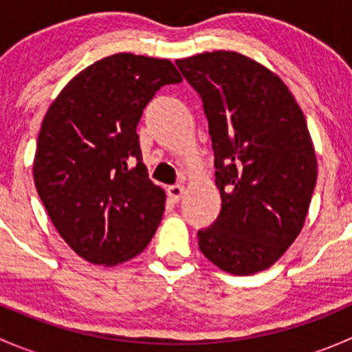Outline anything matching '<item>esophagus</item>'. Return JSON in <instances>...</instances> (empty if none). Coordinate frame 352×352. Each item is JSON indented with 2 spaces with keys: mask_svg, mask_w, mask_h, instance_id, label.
Instances as JSON below:
<instances>
[{
  "mask_svg": "<svg viewBox=\"0 0 352 352\" xmlns=\"http://www.w3.org/2000/svg\"><path fill=\"white\" fill-rule=\"evenodd\" d=\"M166 194H168L170 201L179 202L184 196V187L182 186H170L168 189H166Z\"/></svg>",
  "mask_w": 352,
  "mask_h": 352,
  "instance_id": "34e87169",
  "label": "esophagus"
}]
</instances>
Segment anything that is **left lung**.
I'll list each match as a JSON object with an SVG mask.
<instances>
[{"label": "left lung", "instance_id": "1", "mask_svg": "<svg viewBox=\"0 0 352 352\" xmlns=\"http://www.w3.org/2000/svg\"><path fill=\"white\" fill-rule=\"evenodd\" d=\"M175 65L202 100L221 194L216 221L197 232L199 248L230 274L264 271L300 235L317 184L303 112L278 74L239 52Z\"/></svg>", "mask_w": 352, "mask_h": 352}]
</instances>
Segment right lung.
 <instances>
[{
    "mask_svg": "<svg viewBox=\"0 0 352 352\" xmlns=\"http://www.w3.org/2000/svg\"><path fill=\"white\" fill-rule=\"evenodd\" d=\"M180 81L168 59L120 52L80 71L45 113L35 189L59 235L85 261L120 264L153 239L165 190L148 179L136 127L156 91Z\"/></svg>",
    "mask_w": 352,
    "mask_h": 352,
    "instance_id": "1",
    "label": "right lung"
}]
</instances>
